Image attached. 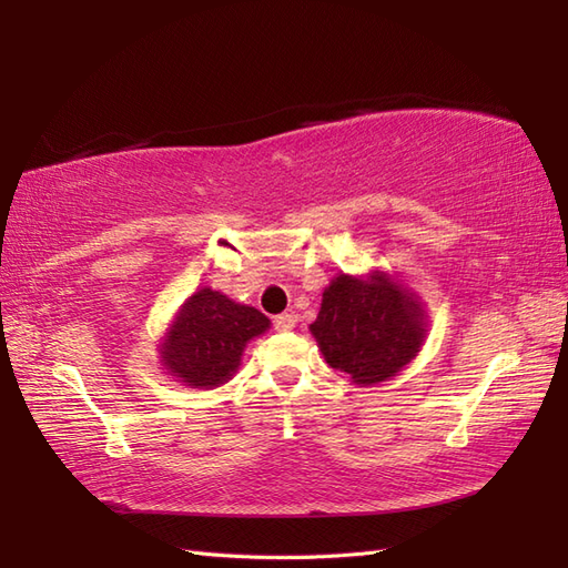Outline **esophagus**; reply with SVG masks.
<instances>
[{
    "mask_svg": "<svg viewBox=\"0 0 568 568\" xmlns=\"http://www.w3.org/2000/svg\"><path fill=\"white\" fill-rule=\"evenodd\" d=\"M273 324H275L277 332H293L297 327V317L293 315V312H285V315H277L273 320Z\"/></svg>",
    "mask_w": 568,
    "mask_h": 568,
    "instance_id": "esophagus-1",
    "label": "esophagus"
}]
</instances>
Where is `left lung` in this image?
Here are the masks:
<instances>
[{
    "mask_svg": "<svg viewBox=\"0 0 568 568\" xmlns=\"http://www.w3.org/2000/svg\"><path fill=\"white\" fill-rule=\"evenodd\" d=\"M427 310L397 275L339 273L324 287L310 324L324 361L356 385L397 376L427 339Z\"/></svg>",
    "mask_w": 568,
    "mask_h": 568,
    "instance_id": "obj_1",
    "label": "left lung"
}]
</instances>
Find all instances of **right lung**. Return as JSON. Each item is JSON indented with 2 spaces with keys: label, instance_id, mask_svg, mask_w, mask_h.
<instances>
[{
  "label": "right lung",
  "instance_id": "obj_1",
  "mask_svg": "<svg viewBox=\"0 0 568 568\" xmlns=\"http://www.w3.org/2000/svg\"><path fill=\"white\" fill-rule=\"evenodd\" d=\"M268 329L263 312L204 285L168 324L159 344L161 366L190 388H220L239 371L246 344Z\"/></svg>",
  "mask_w": 568,
  "mask_h": 568
}]
</instances>
